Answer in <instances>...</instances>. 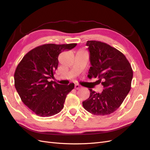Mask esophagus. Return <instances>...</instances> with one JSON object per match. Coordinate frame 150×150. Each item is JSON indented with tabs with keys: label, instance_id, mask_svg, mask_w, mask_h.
Listing matches in <instances>:
<instances>
[{
	"label": "esophagus",
	"instance_id": "obj_1",
	"mask_svg": "<svg viewBox=\"0 0 150 150\" xmlns=\"http://www.w3.org/2000/svg\"><path fill=\"white\" fill-rule=\"evenodd\" d=\"M80 88V86L78 84H75V89H79Z\"/></svg>",
	"mask_w": 150,
	"mask_h": 150
}]
</instances>
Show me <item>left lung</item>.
Here are the masks:
<instances>
[{"label":"left lung","mask_w":150,"mask_h":150,"mask_svg":"<svg viewBox=\"0 0 150 150\" xmlns=\"http://www.w3.org/2000/svg\"><path fill=\"white\" fill-rule=\"evenodd\" d=\"M91 66L88 77H98L103 86L101 93L89 89L90 96L83 102L86 111L94 115H110L118 108L131 89L133 70L125 56L118 50L104 42L88 40Z\"/></svg>","instance_id":"1"}]
</instances>
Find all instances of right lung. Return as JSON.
<instances>
[{
    "mask_svg": "<svg viewBox=\"0 0 150 150\" xmlns=\"http://www.w3.org/2000/svg\"><path fill=\"white\" fill-rule=\"evenodd\" d=\"M76 45H42L27 53L18 64L14 73L16 89L22 101L35 114L49 117L64 108L67 94L74 89V84L61 85L49 79L54 78L59 54Z\"/></svg>",
    "mask_w": 150,
    "mask_h": 150,
    "instance_id": "add662e5",
    "label": "right lung"
}]
</instances>
